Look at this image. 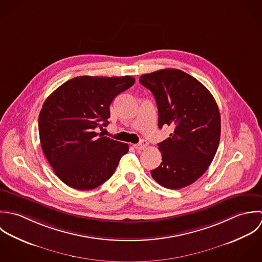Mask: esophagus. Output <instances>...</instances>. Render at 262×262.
<instances>
[{
  "instance_id": "1",
  "label": "esophagus",
  "mask_w": 262,
  "mask_h": 262,
  "mask_svg": "<svg viewBox=\"0 0 262 262\" xmlns=\"http://www.w3.org/2000/svg\"><path fill=\"white\" fill-rule=\"evenodd\" d=\"M149 146V143L145 140H142L139 144H136L134 147L137 149V150H145L147 147Z\"/></svg>"
}]
</instances>
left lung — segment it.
Masks as SVG:
<instances>
[{
    "label": "left lung",
    "instance_id": "8db88e82",
    "mask_svg": "<svg viewBox=\"0 0 262 262\" xmlns=\"http://www.w3.org/2000/svg\"><path fill=\"white\" fill-rule=\"evenodd\" d=\"M140 83L155 97L159 127L174 128L158 144L162 162L151 175L166 188L190 185L208 170L219 147L221 116L216 102L200 81L177 69L142 75Z\"/></svg>",
    "mask_w": 262,
    "mask_h": 262
}]
</instances>
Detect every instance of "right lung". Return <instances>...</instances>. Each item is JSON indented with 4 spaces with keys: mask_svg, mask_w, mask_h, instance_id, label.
Returning <instances> with one entry per match:
<instances>
[{
    "mask_svg": "<svg viewBox=\"0 0 262 262\" xmlns=\"http://www.w3.org/2000/svg\"><path fill=\"white\" fill-rule=\"evenodd\" d=\"M135 78L81 76L59 86L47 98L38 117L42 151L55 175L67 185L90 190L107 181L128 145L102 137L109 106Z\"/></svg>",
    "mask_w": 262,
    "mask_h": 262,
    "instance_id": "1",
    "label": "right lung"
}]
</instances>
